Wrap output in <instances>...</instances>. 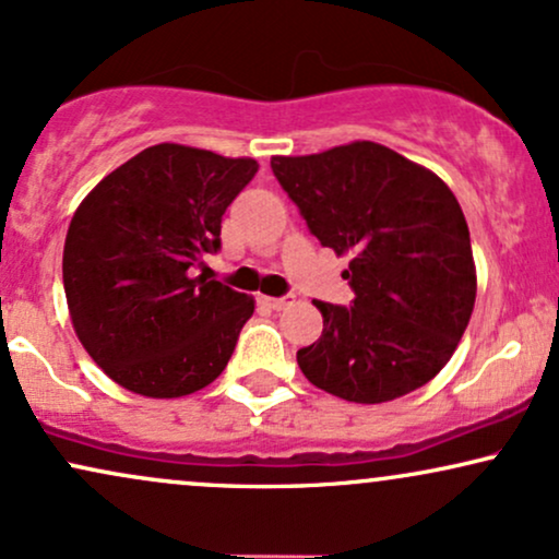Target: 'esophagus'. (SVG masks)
Here are the masks:
<instances>
[{"instance_id":"34e87169","label":"esophagus","mask_w":559,"mask_h":559,"mask_svg":"<svg viewBox=\"0 0 559 559\" xmlns=\"http://www.w3.org/2000/svg\"><path fill=\"white\" fill-rule=\"evenodd\" d=\"M266 308H272V311H282V308L293 306L295 302V295H285V298H261Z\"/></svg>"}]
</instances>
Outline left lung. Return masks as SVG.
Returning <instances> with one entry per match:
<instances>
[{"mask_svg": "<svg viewBox=\"0 0 559 559\" xmlns=\"http://www.w3.org/2000/svg\"><path fill=\"white\" fill-rule=\"evenodd\" d=\"M272 170L321 246L349 257L353 306L313 300L323 332L298 349L326 394L381 404L432 381L456 353L477 298L466 217L425 165L357 140Z\"/></svg>", "mask_w": 559, "mask_h": 559, "instance_id": "1", "label": "left lung"}]
</instances>
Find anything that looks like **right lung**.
Wrapping results in <instances>:
<instances>
[{"label": "right lung", "mask_w": 559, "mask_h": 559, "mask_svg": "<svg viewBox=\"0 0 559 559\" xmlns=\"http://www.w3.org/2000/svg\"><path fill=\"white\" fill-rule=\"evenodd\" d=\"M253 157L163 142L111 170L74 212L64 293L74 334L103 373L150 399H178L223 373L257 300L194 274Z\"/></svg>", "instance_id": "1"}]
</instances>
